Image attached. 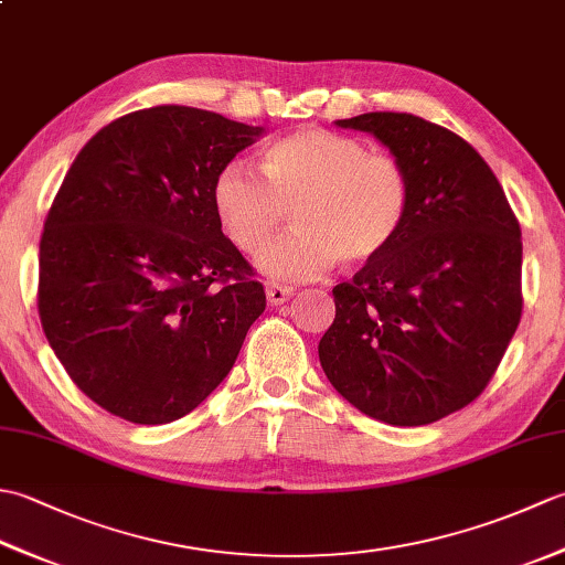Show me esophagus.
<instances>
[{"mask_svg":"<svg viewBox=\"0 0 565 565\" xmlns=\"http://www.w3.org/2000/svg\"><path fill=\"white\" fill-rule=\"evenodd\" d=\"M291 296H294V289H286V286H276V284L267 286V301L271 306H284Z\"/></svg>","mask_w":565,"mask_h":565,"instance_id":"esophagus-1","label":"esophagus"}]
</instances>
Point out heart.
I'll list each match as a JSON object with an SVG mask.
<instances>
[{"label": "heart", "instance_id": "heart-1", "mask_svg": "<svg viewBox=\"0 0 565 565\" xmlns=\"http://www.w3.org/2000/svg\"><path fill=\"white\" fill-rule=\"evenodd\" d=\"M211 196L223 233L252 259L267 255L291 211L296 231L264 269L274 281H298L338 259L366 267L386 255L411 215L413 189L391 154L308 126L262 150V177L239 162L225 164Z\"/></svg>", "mask_w": 565, "mask_h": 565}]
</instances>
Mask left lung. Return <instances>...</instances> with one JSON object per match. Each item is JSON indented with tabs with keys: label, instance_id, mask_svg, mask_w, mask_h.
<instances>
[{
	"label": "left lung",
	"instance_id": "1",
	"mask_svg": "<svg viewBox=\"0 0 565 565\" xmlns=\"http://www.w3.org/2000/svg\"><path fill=\"white\" fill-rule=\"evenodd\" d=\"M411 177V215L381 259L338 284L318 344L342 398L386 425L437 423L483 393L522 318V231L498 177L413 114L342 118Z\"/></svg>",
	"mask_w": 565,
	"mask_h": 565
}]
</instances>
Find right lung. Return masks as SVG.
<instances>
[{"mask_svg":"<svg viewBox=\"0 0 565 565\" xmlns=\"http://www.w3.org/2000/svg\"><path fill=\"white\" fill-rule=\"evenodd\" d=\"M264 128L191 106L104 126L67 170L41 235L39 316L77 388L164 425L227 376L267 306L221 231L213 182Z\"/></svg>","mask_w":565,"mask_h":565,"instance_id":"1","label":"right lung"}]
</instances>
